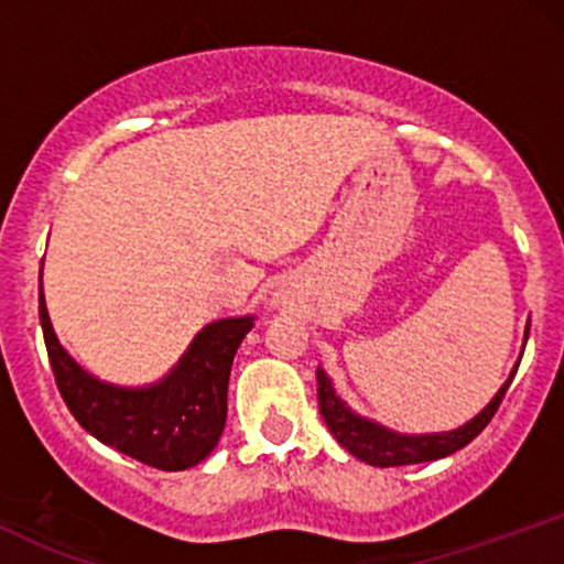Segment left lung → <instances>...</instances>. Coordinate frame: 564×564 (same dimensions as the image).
<instances>
[{"instance_id": "8db88e82", "label": "left lung", "mask_w": 564, "mask_h": 564, "mask_svg": "<svg viewBox=\"0 0 564 564\" xmlns=\"http://www.w3.org/2000/svg\"><path fill=\"white\" fill-rule=\"evenodd\" d=\"M528 332L530 323L525 328V341ZM517 366H520V360H517ZM517 366L511 368L509 379L503 381L501 390L494 394V400H490L475 419H469V422L458 426V430L430 432V435H403V432H394L390 426L371 422V419L355 413L352 408L336 394L332 377H328L323 368H318L321 416L328 430H332L336 443L352 453L355 458H360V462L371 464V467H405V464L435 462V458H445L451 456V453L462 451L464 445H469L471 440L488 426L494 413L498 411V405H501L503 394L509 390L511 379H514Z\"/></svg>"}]
</instances>
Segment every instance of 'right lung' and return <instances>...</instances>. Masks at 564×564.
Listing matches in <instances>:
<instances>
[{
    "instance_id": "obj_1",
    "label": "right lung",
    "mask_w": 564,
    "mask_h": 564,
    "mask_svg": "<svg viewBox=\"0 0 564 564\" xmlns=\"http://www.w3.org/2000/svg\"><path fill=\"white\" fill-rule=\"evenodd\" d=\"M39 321L57 390L76 422L102 445L164 471L196 467L215 451L228 419L232 358L254 315L212 321L170 373L145 387L111 384L76 364L57 341L44 291H39Z\"/></svg>"
}]
</instances>
